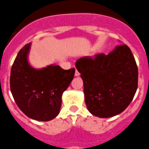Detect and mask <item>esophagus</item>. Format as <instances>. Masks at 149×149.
Returning <instances> with one entry per match:
<instances>
[{
	"mask_svg": "<svg viewBox=\"0 0 149 149\" xmlns=\"http://www.w3.org/2000/svg\"><path fill=\"white\" fill-rule=\"evenodd\" d=\"M75 76H80L79 72L77 70H76V73H75Z\"/></svg>",
	"mask_w": 149,
	"mask_h": 149,
	"instance_id": "esophagus-1",
	"label": "esophagus"
}]
</instances>
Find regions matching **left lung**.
Returning <instances> with one entry per match:
<instances>
[{"label":"left lung","mask_w":149,"mask_h":149,"mask_svg":"<svg viewBox=\"0 0 149 149\" xmlns=\"http://www.w3.org/2000/svg\"><path fill=\"white\" fill-rule=\"evenodd\" d=\"M76 67L84 83L85 104L94 116L108 118L120 114L133 100L138 70L127 45L116 47L108 55L81 57Z\"/></svg>","instance_id":"8db88e82"}]
</instances>
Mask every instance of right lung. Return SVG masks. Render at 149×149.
Returning a JSON list of instances; mask_svg holds the SVG:
<instances>
[{
    "instance_id": "right-lung-1",
    "label": "right lung",
    "mask_w": 149,
    "mask_h": 149,
    "mask_svg": "<svg viewBox=\"0 0 149 149\" xmlns=\"http://www.w3.org/2000/svg\"><path fill=\"white\" fill-rule=\"evenodd\" d=\"M31 43L18 52L10 74V89L18 108L28 117L49 121L58 116L61 96L70 85L75 68L65 70L56 65L36 69L28 61Z\"/></svg>"
}]
</instances>
